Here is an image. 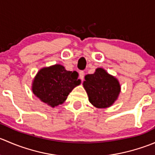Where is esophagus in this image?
<instances>
[{
  "instance_id": "34e87169",
  "label": "esophagus",
  "mask_w": 155,
  "mask_h": 155,
  "mask_svg": "<svg viewBox=\"0 0 155 155\" xmlns=\"http://www.w3.org/2000/svg\"><path fill=\"white\" fill-rule=\"evenodd\" d=\"M79 78H80L82 80H83L84 79V75H85V73H84V71H82V70H81V71H79Z\"/></svg>"
}]
</instances>
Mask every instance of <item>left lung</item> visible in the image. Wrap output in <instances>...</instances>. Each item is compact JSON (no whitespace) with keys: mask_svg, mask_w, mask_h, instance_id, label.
Wrapping results in <instances>:
<instances>
[{"mask_svg":"<svg viewBox=\"0 0 155 155\" xmlns=\"http://www.w3.org/2000/svg\"><path fill=\"white\" fill-rule=\"evenodd\" d=\"M85 79L83 85L89 102L94 107H109L118 98L121 90L119 82L104 69L97 68L93 74L86 75Z\"/></svg>","mask_w":155,"mask_h":155,"instance_id":"obj_1","label":"left lung"}]
</instances>
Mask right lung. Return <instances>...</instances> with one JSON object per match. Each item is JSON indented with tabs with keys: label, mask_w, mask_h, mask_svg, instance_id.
I'll return each mask as SVG.
<instances>
[{
	"label": "right lung",
	"mask_w": 155,
	"mask_h": 155,
	"mask_svg": "<svg viewBox=\"0 0 155 155\" xmlns=\"http://www.w3.org/2000/svg\"><path fill=\"white\" fill-rule=\"evenodd\" d=\"M76 71H68L60 64L41 69L33 82V93L51 107L62 104L73 88L80 84Z\"/></svg>",
	"instance_id": "1"
}]
</instances>
